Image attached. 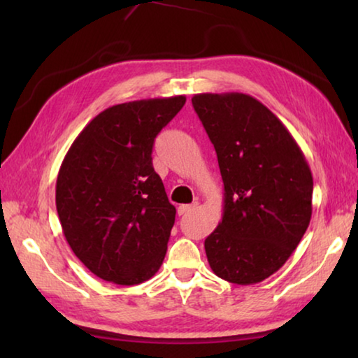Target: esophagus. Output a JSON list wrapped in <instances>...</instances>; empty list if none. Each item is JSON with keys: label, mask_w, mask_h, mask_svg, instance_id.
Segmentation results:
<instances>
[{"label": "esophagus", "mask_w": 358, "mask_h": 358, "mask_svg": "<svg viewBox=\"0 0 358 358\" xmlns=\"http://www.w3.org/2000/svg\"><path fill=\"white\" fill-rule=\"evenodd\" d=\"M197 202H194V203H191V205H180L178 207V215L180 216H183V215H186V213H191L192 210H196L197 208Z\"/></svg>", "instance_id": "1"}]
</instances>
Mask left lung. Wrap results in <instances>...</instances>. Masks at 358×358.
Wrapping results in <instances>:
<instances>
[{
	"label": "left lung",
	"instance_id": "1",
	"mask_svg": "<svg viewBox=\"0 0 358 358\" xmlns=\"http://www.w3.org/2000/svg\"><path fill=\"white\" fill-rule=\"evenodd\" d=\"M194 110L216 150L222 220L205 240L216 276L256 284L281 268L311 221L313 175L286 126L243 93L194 94Z\"/></svg>",
	"mask_w": 358,
	"mask_h": 358
}]
</instances>
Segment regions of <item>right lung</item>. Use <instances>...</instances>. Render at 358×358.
Wrapping results in <instances>:
<instances>
[{"mask_svg": "<svg viewBox=\"0 0 358 358\" xmlns=\"http://www.w3.org/2000/svg\"><path fill=\"white\" fill-rule=\"evenodd\" d=\"M185 96L112 106L85 126L57 178V211L71 250L101 280L134 286L166 257L173 205L151 162L156 136Z\"/></svg>", "mask_w": 358, "mask_h": 358, "instance_id": "1", "label": "right lung"}]
</instances>
